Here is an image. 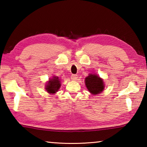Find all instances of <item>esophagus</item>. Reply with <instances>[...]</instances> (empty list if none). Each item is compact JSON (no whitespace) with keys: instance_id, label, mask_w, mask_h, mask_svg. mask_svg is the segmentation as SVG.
Masks as SVG:
<instances>
[{"instance_id":"esophagus-1","label":"esophagus","mask_w":147,"mask_h":147,"mask_svg":"<svg viewBox=\"0 0 147 147\" xmlns=\"http://www.w3.org/2000/svg\"><path fill=\"white\" fill-rule=\"evenodd\" d=\"M71 78L72 80H76L78 78V76H77L76 74H72Z\"/></svg>"}]
</instances>
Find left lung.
<instances>
[{
  "label": "left lung",
  "instance_id": "1",
  "mask_svg": "<svg viewBox=\"0 0 147 147\" xmlns=\"http://www.w3.org/2000/svg\"><path fill=\"white\" fill-rule=\"evenodd\" d=\"M85 84L88 90L94 95L102 93L104 89L103 80L95 74H89L85 79Z\"/></svg>",
  "mask_w": 147,
  "mask_h": 147
}]
</instances>
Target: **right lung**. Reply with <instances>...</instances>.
I'll return each mask as SVG.
<instances>
[{"mask_svg": "<svg viewBox=\"0 0 147 147\" xmlns=\"http://www.w3.org/2000/svg\"><path fill=\"white\" fill-rule=\"evenodd\" d=\"M61 86L60 80L58 76H53V78L49 79L45 86V89L50 94H54L58 91Z\"/></svg>", "mask_w": 147, "mask_h": 147, "instance_id": "right-lung-1", "label": "right lung"}]
</instances>
